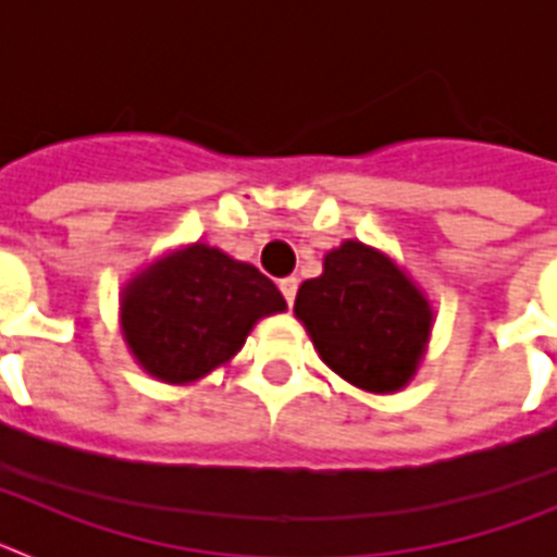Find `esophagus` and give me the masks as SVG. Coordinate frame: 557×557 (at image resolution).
Returning <instances> with one entry per match:
<instances>
[{"label":"esophagus","instance_id":"obj_1","mask_svg":"<svg viewBox=\"0 0 557 557\" xmlns=\"http://www.w3.org/2000/svg\"><path fill=\"white\" fill-rule=\"evenodd\" d=\"M278 289H282V295L287 298L289 307H293L295 293H298V278H295V275H287V278H282V282H278Z\"/></svg>","mask_w":557,"mask_h":557}]
</instances>
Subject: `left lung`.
<instances>
[{
	"label": "left lung",
	"instance_id": "obj_1",
	"mask_svg": "<svg viewBox=\"0 0 557 557\" xmlns=\"http://www.w3.org/2000/svg\"><path fill=\"white\" fill-rule=\"evenodd\" d=\"M293 312L339 379L382 396L410 385L435 323L412 275L359 239L323 256V273L301 284Z\"/></svg>",
	"mask_w": 557,
	"mask_h": 557
}]
</instances>
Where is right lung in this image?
Returning a JSON list of instances; mask_svg holds the SVG:
<instances>
[{"mask_svg":"<svg viewBox=\"0 0 557 557\" xmlns=\"http://www.w3.org/2000/svg\"><path fill=\"white\" fill-rule=\"evenodd\" d=\"M287 301L253 264L191 243L141 268L120 295V326L141 371L189 385L228 366L250 329Z\"/></svg>","mask_w":557,"mask_h":557,"instance_id":"add662e5","label":"right lung"}]
</instances>
